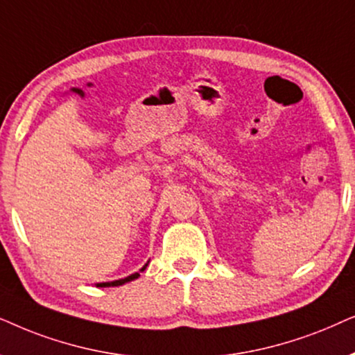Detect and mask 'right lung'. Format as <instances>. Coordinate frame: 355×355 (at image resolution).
<instances>
[{
	"instance_id": "add662e5",
	"label": "right lung",
	"mask_w": 355,
	"mask_h": 355,
	"mask_svg": "<svg viewBox=\"0 0 355 355\" xmlns=\"http://www.w3.org/2000/svg\"><path fill=\"white\" fill-rule=\"evenodd\" d=\"M146 266H148V263H146L144 266L139 269V271H144ZM138 277H139V272H135V274H131V276L125 277V279H118V281H112V282H98L97 287H116V286H123V284H125V282L135 281V279H138Z\"/></svg>"
}]
</instances>
